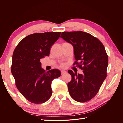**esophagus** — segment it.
I'll return each mask as SVG.
<instances>
[{
    "mask_svg": "<svg viewBox=\"0 0 123 123\" xmlns=\"http://www.w3.org/2000/svg\"><path fill=\"white\" fill-rule=\"evenodd\" d=\"M66 73H67V72L65 70H62L61 71V74H62H62H64Z\"/></svg>",
    "mask_w": 123,
    "mask_h": 123,
    "instance_id": "34e87169",
    "label": "esophagus"
}]
</instances>
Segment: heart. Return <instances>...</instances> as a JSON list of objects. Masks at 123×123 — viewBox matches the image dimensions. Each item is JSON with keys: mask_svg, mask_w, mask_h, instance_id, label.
I'll use <instances>...</instances> for the list:
<instances>
[{"mask_svg": "<svg viewBox=\"0 0 123 123\" xmlns=\"http://www.w3.org/2000/svg\"><path fill=\"white\" fill-rule=\"evenodd\" d=\"M64 64H61V67H64Z\"/></svg>", "mask_w": 123, "mask_h": 123, "instance_id": "heart-1", "label": "heart"}]
</instances>
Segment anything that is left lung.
Listing matches in <instances>:
<instances>
[{
    "mask_svg": "<svg viewBox=\"0 0 123 123\" xmlns=\"http://www.w3.org/2000/svg\"><path fill=\"white\" fill-rule=\"evenodd\" d=\"M61 37L71 43L76 61L73 65L83 74L68 72L72 80L68 84L72 98L79 102L91 100L98 93L107 77L108 57L103 44L95 37L83 31L63 32Z\"/></svg>",
    "mask_w": 123,
    "mask_h": 123,
    "instance_id": "1",
    "label": "left lung"
}]
</instances>
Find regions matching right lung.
Wrapping results in <instances>:
<instances>
[{"label": "right lung", "instance_id": "1", "mask_svg": "<svg viewBox=\"0 0 123 123\" xmlns=\"http://www.w3.org/2000/svg\"><path fill=\"white\" fill-rule=\"evenodd\" d=\"M61 32L35 33L22 39L15 49L11 72L18 90L30 102L39 104L52 95L51 82L61 76L60 71L47 72L41 68V58L50 54V49Z\"/></svg>", "mask_w": 123, "mask_h": 123}]
</instances>
